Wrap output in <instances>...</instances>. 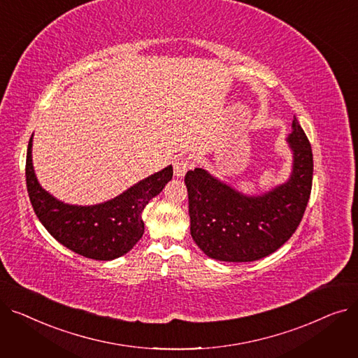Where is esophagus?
Instances as JSON below:
<instances>
[{
	"mask_svg": "<svg viewBox=\"0 0 358 358\" xmlns=\"http://www.w3.org/2000/svg\"><path fill=\"white\" fill-rule=\"evenodd\" d=\"M192 166V162L190 159L187 157H177V159L174 161V174L177 177H184V174L187 173V169H189Z\"/></svg>",
	"mask_w": 358,
	"mask_h": 358,
	"instance_id": "obj_1",
	"label": "esophagus"
}]
</instances>
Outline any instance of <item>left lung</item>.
Masks as SVG:
<instances>
[{
	"label": "left lung",
	"instance_id": "left-lung-1",
	"mask_svg": "<svg viewBox=\"0 0 358 358\" xmlns=\"http://www.w3.org/2000/svg\"><path fill=\"white\" fill-rule=\"evenodd\" d=\"M292 127V177L267 194L243 196L201 168L185 174L190 232L208 257L255 261L277 251L296 232L310 197L313 155L296 116Z\"/></svg>",
	"mask_w": 358,
	"mask_h": 358
}]
</instances>
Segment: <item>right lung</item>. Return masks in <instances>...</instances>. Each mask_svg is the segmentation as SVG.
Segmentation results:
<instances>
[{"mask_svg": "<svg viewBox=\"0 0 358 358\" xmlns=\"http://www.w3.org/2000/svg\"><path fill=\"white\" fill-rule=\"evenodd\" d=\"M173 178V166L130 187L123 194L96 206H71L52 197L37 182L31 164V138L26 157V184L36 216L68 250L108 261L124 255L142 238V210Z\"/></svg>", "mask_w": 358, "mask_h": 358, "instance_id": "add662e5", "label": "right lung"}]
</instances>
